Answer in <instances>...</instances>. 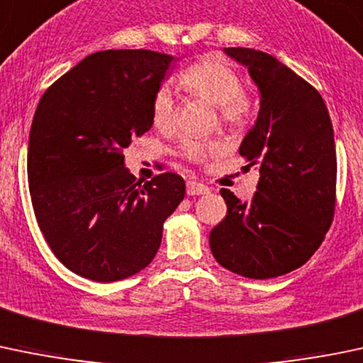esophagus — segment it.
Instances as JSON below:
<instances>
[{"label": "esophagus", "instance_id": "1", "mask_svg": "<svg viewBox=\"0 0 363 363\" xmlns=\"http://www.w3.org/2000/svg\"><path fill=\"white\" fill-rule=\"evenodd\" d=\"M209 189L203 183H197V182H189L186 183V194L189 196H201V194H208Z\"/></svg>", "mask_w": 363, "mask_h": 363}]
</instances>
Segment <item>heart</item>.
Returning a JSON list of instances; mask_svg holds the SVG:
<instances>
[{
	"label": "heart",
	"instance_id": "1",
	"mask_svg": "<svg viewBox=\"0 0 363 363\" xmlns=\"http://www.w3.org/2000/svg\"><path fill=\"white\" fill-rule=\"evenodd\" d=\"M178 82L190 94L216 104L223 124L242 127L253 111L252 99L242 91V80L238 71L216 57H203L189 66L178 77ZM152 124L160 133H171L177 127V103L169 89H159L152 99ZM223 147L216 141L186 140L182 155L192 162L203 164L209 157L222 154Z\"/></svg>",
	"mask_w": 363,
	"mask_h": 363
}]
</instances>
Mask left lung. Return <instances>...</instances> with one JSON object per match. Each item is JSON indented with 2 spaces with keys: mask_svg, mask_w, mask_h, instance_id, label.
Segmentation results:
<instances>
[{
  "mask_svg": "<svg viewBox=\"0 0 363 363\" xmlns=\"http://www.w3.org/2000/svg\"><path fill=\"white\" fill-rule=\"evenodd\" d=\"M223 52L248 68L260 91L259 117L239 147L260 178L248 203L220 190L227 215L209 233V248L236 274L276 278L308 262L332 225L334 129L320 92L289 66L253 48Z\"/></svg>",
  "mask_w": 363,
  "mask_h": 363,
  "instance_id": "8db88e82",
  "label": "left lung"
}]
</instances>
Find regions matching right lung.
Masks as SVG:
<instances>
[{
	"label": "right lung",
	"mask_w": 363,
	"mask_h": 363,
	"mask_svg": "<svg viewBox=\"0 0 363 363\" xmlns=\"http://www.w3.org/2000/svg\"><path fill=\"white\" fill-rule=\"evenodd\" d=\"M173 55L103 50L45 91L29 133L28 182L54 255L94 281L129 278L154 260L167 216L185 197L177 173L136 182L124 166L150 130L152 99Z\"/></svg>",
	"instance_id": "obj_1"
}]
</instances>
